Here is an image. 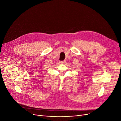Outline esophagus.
Segmentation results:
<instances>
[{
	"label": "esophagus",
	"mask_w": 121,
	"mask_h": 121,
	"mask_svg": "<svg viewBox=\"0 0 121 121\" xmlns=\"http://www.w3.org/2000/svg\"><path fill=\"white\" fill-rule=\"evenodd\" d=\"M60 62L61 64H64V63H66V61H65V60H63V61H60Z\"/></svg>",
	"instance_id": "esophagus-1"
}]
</instances>
